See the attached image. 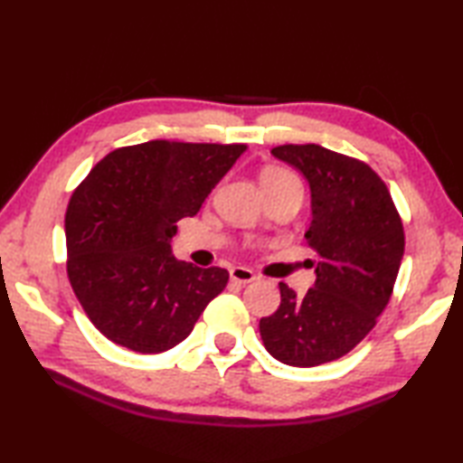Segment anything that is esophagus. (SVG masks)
Segmentation results:
<instances>
[{"instance_id":"1","label":"esophagus","mask_w":463,"mask_h":463,"mask_svg":"<svg viewBox=\"0 0 463 463\" xmlns=\"http://www.w3.org/2000/svg\"><path fill=\"white\" fill-rule=\"evenodd\" d=\"M255 278L257 276L249 268H232L231 269V279L237 281V284H250V281H255Z\"/></svg>"}]
</instances>
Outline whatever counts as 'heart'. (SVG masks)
Segmentation results:
<instances>
[{"label": "heart", "instance_id": "b5f03b06", "mask_svg": "<svg viewBox=\"0 0 463 463\" xmlns=\"http://www.w3.org/2000/svg\"><path fill=\"white\" fill-rule=\"evenodd\" d=\"M263 187H288V190L302 192V184L294 174H289L288 169L279 167H268L261 174Z\"/></svg>", "mask_w": 463, "mask_h": 463}]
</instances>
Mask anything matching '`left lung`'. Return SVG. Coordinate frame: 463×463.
<instances>
[{"label":"left lung","mask_w":463,"mask_h":463,"mask_svg":"<svg viewBox=\"0 0 463 463\" xmlns=\"http://www.w3.org/2000/svg\"><path fill=\"white\" fill-rule=\"evenodd\" d=\"M271 155L310 185L304 237L317 250V279L307 296L281 281L279 308L260 320V333L278 362L315 367L349 354L386 308L404 255L402 221L364 161L320 145H281Z\"/></svg>","instance_id":"8db88e82"}]
</instances>
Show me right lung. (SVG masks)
<instances>
[{
    "label": "right lung",
    "instance_id": "add662e5",
    "mask_svg": "<svg viewBox=\"0 0 463 463\" xmlns=\"http://www.w3.org/2000/svg\"><path fill=\"white\" fill-rule=\"evenodd\" d=\"M247 145L148 143L106 155L65 214L67 273L93 326L137 354H161L192 333L229 271L171 253L175 222L195 216Z\"/></svg>",
    "mask_w": 463,
    "mask_h": 463
}]
</instances>
